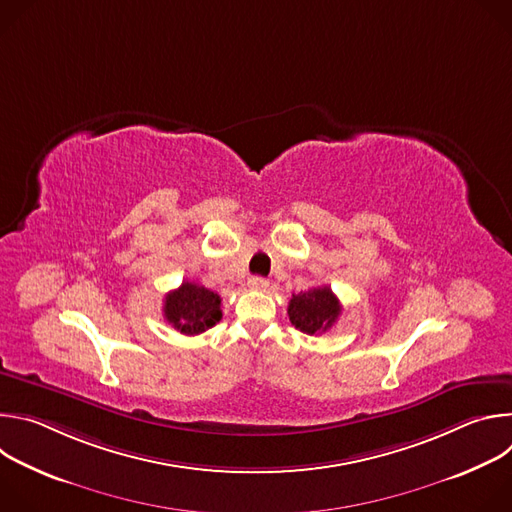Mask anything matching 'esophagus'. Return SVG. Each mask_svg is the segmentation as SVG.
<instances>
[{
    "label": "esophagus",
    "instance_id": "1",
    "mask_svg": "<svg viewBox=\"0 0 512 512\" xmlns=\"http://www.w3.org/2000/svg\"><path fill=\"white\" fill-rule=\"evenodd\" d=\"M251 289H255V291H265L267 287H269V281L265 279V277H259V275H255V277H251L249 279V283H247Z\"/></svg>",
    "mask_w": 512,
    "mask_h": 512
}]
</instances>
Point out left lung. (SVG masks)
<instances>
[{"instance_id": "left-lung-1", "label": "left lung", "mask_w": 512, "mask_h": 512, "mask_svg": "<svg viewBox=\"0 0 512 512\" xmlns=\"http://www.w3.org/2000/svg\"><path fill=\"white\" fill-rule=\"evenodd\" d=\"M340 312L342 306L328 285L310 287L300 291V294H294L287 306L289 322L310 336L332 328Z\"/></svg>"}]
</instances>
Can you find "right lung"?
<instances>
[{
  "label": "right lung",
  "instance_id": "obj_1",
  "mask_svg": "<svg viewBox=\"0 0 512 512\" xmlns=\"http://www.w3.org/2000/svg\"><path fill=\"white\" fill-rule=\"evenodd\" d=\"M164 318L186 336L202 334L221 322V296L200 283L184 281L164 300Z\"/></svg>",
  "mask_w": 512,
  "mask_h": 512
}]
</instances>
